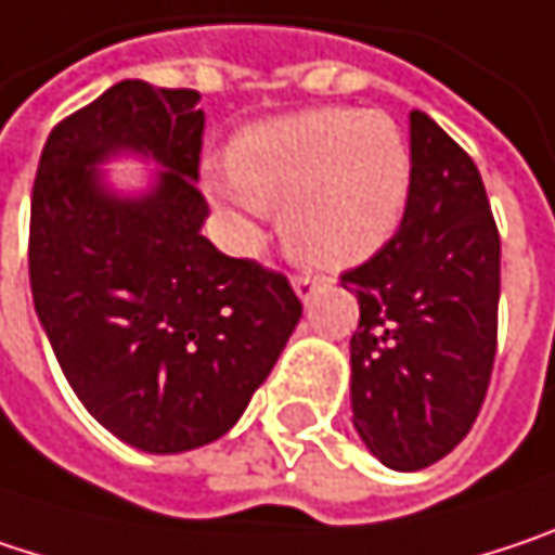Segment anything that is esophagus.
Segmentation results:
<instances>
[{"label": "esophagus", "instance_id": "esophagus-1", "mask_svg": "<svg viewBox=\"0 0 555 555\" xmlns=\"http://www.w3.org/2000/svg\"><path fill=\"white\" fill-rule=\"evenodd\" d=\"M294 291H297V297H300L304 304H310L312 297L322 291V281H319V278H310V274H300V278H294Z\"/></svg>", "mask_w": 555, "mask_h": 555}]
</instances>
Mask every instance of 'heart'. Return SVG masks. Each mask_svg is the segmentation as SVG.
Masks as SVG:
<instances>
[{
  "label": "heart",
  "instance_id": "obj_1",
  "mask_svg": "<svg viewBox=\"0 0 555 555\" xmlns=\"http://www.w3.org/2000/svg\"><path fill=\"white\" fill-rule=\"evenodd\" d=\"M412 156L380 111L312 107L245 127L230 163L207 169V194L233 245L248 248L258 223L284 204L281 236L315 271L374 258L402 223Z\"/></svg>",
  "mask_w": 555,
  "mask_h": 555
}]
</instances>
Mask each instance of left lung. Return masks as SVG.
<instances>
[{
  "mask_svg": "<svg viewBox=\"0 0 555 555\" xmlns=\"http://www.w3.org/2000/svg\"><path fill=\"white\" fill-rule=\"evenodd\" d=\"M412 184L396 236L345 271L351 412L389 469H425L469 435L495 364L502 243L476 163L425 114H409Z\"/></svg>",
  "mask_w": 555,
  "mask_h": 555,
  "instance_id": "left-lung-1",
  "label": "left lung"
}]
</instances>
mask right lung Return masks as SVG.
<instances>
[{"mask_svg": "<svg viewBox=\"0 0 555 555\" xmlns=\"http://www.w3.org/2000/svg\"><path fill=\"white\" fill-rule=\"evenodd\" d=\"M197 102L143 79L111 86L50 130L31 194L37 319L89 415L146 453L223 438L304 315L284 274L201 233ZM114 155L160 172L117 195L98 169Z\"/></svg>", "mask_w": 555, "mask_h": 555, "instance_id": "1", "label": "right lung"}]
</instances>
